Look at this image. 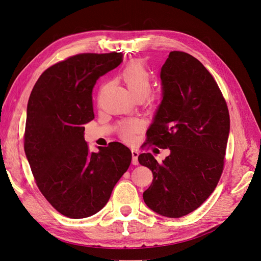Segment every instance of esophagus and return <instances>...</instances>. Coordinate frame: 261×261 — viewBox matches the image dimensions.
<instances>
[{"label": "esophagus", "instance_id": "1", "mask_svg": "<svg viewBox=\"0 0 261 261\" xmlns=\"http://www.w3.org/2000/svg\"><path fill=\"white\" fill-rule=\"evenodd\" d=\"M132 156H133V160H132V164L133 165H138V156H139V152L136 150H132Z\"/></svg>", "mask_w": 261, "mask_h": 261}]
</instances>
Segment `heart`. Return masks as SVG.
<instances>
[{"label": "heart", "instance_id": "b5f03b06", "mask_svg": "<svg viewBox=\"0 0 261 261\" xmlns=\"http://www.w3.org/2000/svg\"><path fill=\"white\" fill-rule=\"evenodd\" d=\"M121 78L133 98L136 100H142L143 98H154V96L149 94L152 86V76L150 71L139 62H135V63L125 67L121 74ZM138 129V122L127 120L121 123L120 135L125 140H130L134 134Z\"/></svg>", "mask_w": 261, "mask_h": 261}]
</instances>
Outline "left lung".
Instances as JSON below:
<instances>
[{"label": "left lung", "instance_id": "8db88e82", "mask_svg": "<svg viewBox=\"0 0 261 261\" xmlns=\"http://www.w3.org/2000/svg\"><path fill=\"white\" fill-rule=\"evenodd\" d=\"M160 78L162 101L148 142L170 154L162 164L151 153L138 156L153 173L143 200L158 214L179 218L199 207L220 181L230 119L216 81L193 56L171 51Z\"/></svg>", "mask_w": 261, "mask_h": 261}]
</instances>
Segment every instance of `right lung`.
I'll list each match as a JSON object with an SVG mask.
<instances>
[{"instance_id":"1","label":"right lung","mask_w":261,"mask_h":261,"mask_svg":"<svg viewBox=\"0 0 261 261\" xmlns=\"http://www.w3.org/2000/svg\"><path fill=\"white\" fill-rule=\"evenodd\" d=\"M123 61L121 52L81 54L40 75L27 107L24 152L39 191L69 218L100 211L126 172L132 152L120 142L91 152L83 125L94 119L96 80Z\"/></svg>"}]
</instances>
